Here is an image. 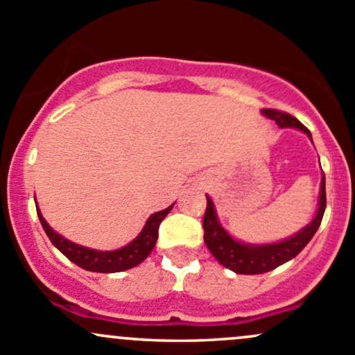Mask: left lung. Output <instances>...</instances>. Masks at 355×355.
Returning <instances> with one entry per match:
<instances>
[{
	"label": "left lung",
	"instance_id": "left-lung-1",
	"mask_svg": "<svg viewBox=\"0 0 355 355\" xmlns=\"http://www.w3.org/2000/svg\"><path fill=\"white\" fill-rule=\"evenodd\" d=\"M263 114L268 119L277 122V125L281 128H297L303 132L309 134V130L297 121L296 117H293L291 114L286 112L275 110V109H263ZM207 199V207L204 212V243L207 245L209 252L214 255V259L218 260L221 266H225L230 270L236 272V274H263V272L274 270L282 263H286L287 260L294 259L306 245L309 243V240L313 238V234L316 233L320 225H322L323 214H325L327 207V192H325V173L322 178V192H320V202H318V212H316L315 219L309 223L304 230H301L300 233L294 234L289 240L281 241V243L274 245H243L240 241H234L230 234L223 230L221 225L218 221V216H216L214 206H212V200Z\"/></svg>",
	"mask_w": 355,
	"mask_h": 355
}]
</instances>
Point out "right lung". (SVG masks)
I'll return each mask as SVG.
<instances>
[{"instance_id": "add662e5", "label": "right lung", "mask_w": 355, "mask_h": 355, "mask_svg": "<svg viewBox=\"0 0 355 355\" xmlns=\"http://www.w3.org/2000/svg\"><path fill=\"white\" fill-rule=\"evenodd\" d=\"M173 204L170 207L163 209V211L155 212L151 218L146 221V226L143 227V231L139 233V236L134 241H130L129 245H125L124 248L114 250V252H96V250L85 248V246L71 243L69 240L62 238L61 234H58L55 231L51 230V226L47 225L46 219L42 218V214L37 209V214H39L40 225H42L44 231L47 233L52 245L59 250L64 257H68L73 263H76L78 267L85 268V270L92 272H122L139 266L144 259L151 253V250L155 248L156 240H158V230L159 223L165 219V216L171 211Z\"/></svg>"}]
</instances>
